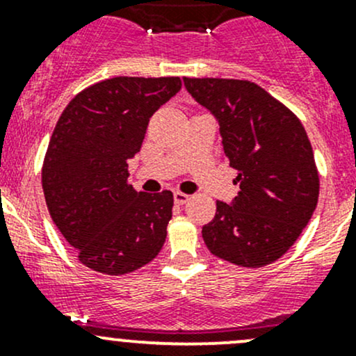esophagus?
Segmentation results:
<instances>
[{
  "label": "esophagus",
  "mask_w": 356,
  "mask_h": 356,
  "mask_svg": "<svg viewBox=\"0 0 356 356\" xmlns=\"http://www.w3.org/2000/svg\"><path fill=\"white\" fill-rule=\"evenodd\" d=\"M189 198H191V196L186 195V193H181V191L174 193V201L177 204H186L189 201Z\"/></svg>",
  "instance_id": "obj_1"
}]
</instances>
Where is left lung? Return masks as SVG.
Returning <instances> with one entry per match:
<instances>
[{
  "instance_id": "8db88e82",
  "label": "left lung",
  "mask_w": 356,
  "mask_h": 356,
  "mask_svg": "<svg viewBox=\"0 0 356 356\" xmlns=\"http://www.w3.org/2000/svg\"><path fill=\"white\" fill-rule=\"evenodd\" d=\"M184 86L220 124L229 165L241 191L201 231L211 254L260 268L282 257L310 222L318 201L317 163L300 118L250 81L191 79Z\"/></svg>"
}]
</instances>
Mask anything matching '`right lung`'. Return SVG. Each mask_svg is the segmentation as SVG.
<instances>
[{
    "instance_id": "add662e5",
    "label": "right lung",
    "mask_w": 356,
    "mask_h": 356,
    "mask_svg": "<svg viewBox=\"0 0 356 356\" xmlns=\"http://www.w3.org/2000/svg\"><path fill=\"white\" fill-rule=\"evenodd\" d=\"M179 77H111L82 89L55 125L42 191L53 222L82 265L124 275L160 253L170 191H136L127 160L141 149L152 115L181 89Z\"/></svg>"
}]
</instances>
